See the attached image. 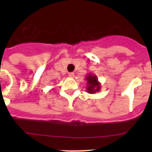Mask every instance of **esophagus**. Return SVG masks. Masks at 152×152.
Wrapping results in <instances>:
<instances>
[{"instance_id":"esophagus-1","label":"esophagus","mask_w":152,"mask_h":152,"mask_svg":"<svg viewBox=\"0 0 152 152\" xmlns=\"http://www.w3.org/2000/svg\"><path fill=\"white\" fill-rule=\"evenodd\" d=\"M68 76H69L70 77H75V73H73V72H71V73L68 74Z\"/></svg>"}]
</instances>
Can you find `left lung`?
I'll return each instance as SVG.
<instances>
[{
	"label": "left lung",
	"instance_id": "8db88e82",
	"mask_svg": "<svg viewBox=\"0 0 152 152\" xmlns=\"http://www.w3.org/2000/svg\"><path fill=\"white\" fill-rule=\"evenodd\" d=\"M87 80L86 91L88 94H95L100 91V83L98 81V78L96 75L88 74L85 77Z\"/></svg>",
	"mask_w": 152,
	"mask_h": 152
}]
</instances>
